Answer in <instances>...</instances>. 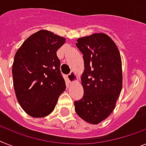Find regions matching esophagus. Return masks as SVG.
<instances>
[{"label":"esophagus","mask_w":146,"mask_h":146,"mask_svg":"<svg viewBox=\"0 0 146 146\" xmlns=\"http://www.w3.org/2000/svg\"><path fill=\"white\" fill-rule=\"evenodd\" d=\"M68 79L70 83H75V82L78 81V78L75 72H71L70 74H68Z\"/></svg>","instance_id":"obj_1"}]
</instances>
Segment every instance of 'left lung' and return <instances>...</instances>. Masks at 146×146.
<instances>
[{
	"instance_id": "left-lung-1",
	"label": "left lung",
	"mask_w": 146,
	"mask_h": 146,
	"mask_svg": "<svg viewBox=\"0 0 146 146\" xmlns=\"http://www.w3.org/2000/svg\"><path fill=\"white\" fill-rule=\"evenodd\" d=\"M77 42L84 55V71L81 76L84 96L74 102L75 111L86 122L97 125L113 111L121 91V55L105 33H94Z\"/></svg>"
}]
</instances>
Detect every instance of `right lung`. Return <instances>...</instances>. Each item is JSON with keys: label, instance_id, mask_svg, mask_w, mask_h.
<instances>
[{"label": "right lung", "instance_id": "right-lung-1", "mask_svg": "<svg viewBox=\"0 0 146 146\" xmlns=\"http://www.w3.org/2000/svg\"><path fill=\"white\" fill-rule=\"evenodd\" d=\"M65 42L64 37L41 30L29 36L15 53L12 70L15 96L21 108L32 117L51 113L66 90L56 56Z\"/></svg>", "mask_w": 146, "mask_h": 146}]
</instances>
